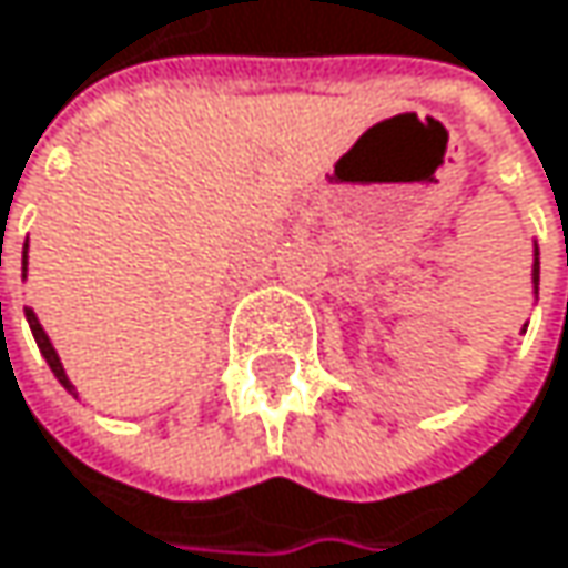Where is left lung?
I'll list each match as a JSON object with an SVG mask.
<instances>
[{
    "label": "left lung",
    "instance_id": "left-lung-1",
    "mask_svg": "<svg viewBox=\"0 0 568 568\" xmlns=\"http://www.w3.org/2000/svg\"><path fill=\"white\" fill-rule=\"evenodd\" d=\"M532 284H536V291H539V251H536V261H532Z\"/></svg>",
    "mask_w": 568,
    "mask_h": 568
}]
</instances>
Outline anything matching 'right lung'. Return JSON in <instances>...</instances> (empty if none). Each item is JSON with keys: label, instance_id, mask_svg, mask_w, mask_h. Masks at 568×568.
<instances>
[{"label": "right lung", "instance_id": "1", "mask_svg": "<svg viewBox=\"0 0 568 568\" xmlns=\"http://www.w3.org/2000/svg\"><path fill=\"white\" fill-rule=\"evenodd\" d=\"M26 247H29V241H26ZM26 321H29V327H32V337H36V344H39V351H42V357L49 361V367H52V374L59 377V384L65 387V390H72V384H69V377H65V371H62V361H59V354H55V347L49 344V334L42 331V324H39V317L26 307Z\"/></svg>", "mask_w": 568, "mask_h": 568}]
</instances>
